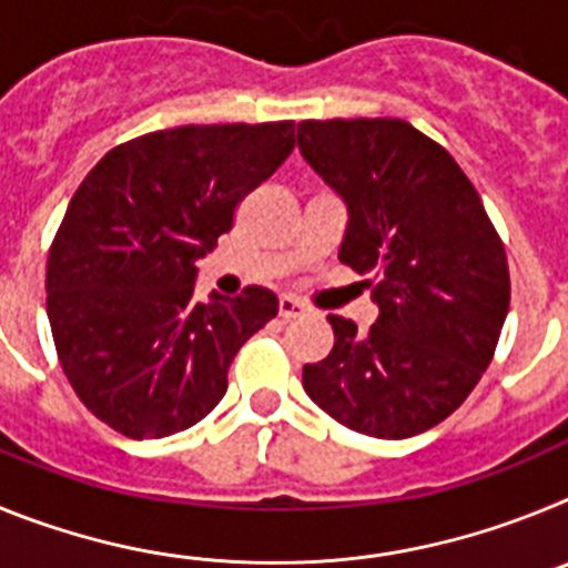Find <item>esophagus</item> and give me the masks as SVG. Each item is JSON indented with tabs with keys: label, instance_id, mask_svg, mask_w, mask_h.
<instances>
[{
	"label": "esophagus",
	"instance_id": "obj_1",
	"mask_svg": "<svg viewBox=\"0 0 568 568\" xmlns=\"http://www.w3.org/2000/svg\"><path fill=\"white\" fill-rule=\"evenodd\" d=\"M304 313V304L295 298H290V295H281L278 298V315L281 318H298V315Z\"/></svg>",
	"mask_w": 568,
	"mask_h": 568
}]
</instances>
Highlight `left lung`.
Segmentation results:
<instances>
[{"mask_svg":"<svg viewBox=\"0 0 568 568\" xmlns=\"http://www.w3.org/2000/svg\"><path fill=\"white\" fill-rule=\"evenodd\" d=\"M298 150L346 204L338 258L378 273L375 324L358 333L327 315L333 353L304 366V389L361 435L426 433L495 355L509 313L504 244L458 162L409 122H301Z\"/></svg>","mask_w":568,"mask_h":568,"instance_id":"8db88e82","label":"left lung"}]
</instances>
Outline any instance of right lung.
Here are the masks:
<instances>
[{
    "instance_id": "right-lung-1",
    "label": "right lung",
    "mask_w": 568,
    "mask_h": 568,
    "mask_svg": "<svg viewBox=\"0 0 568 568\" xmlns=\"http://www.w3.org/2000/svg\"><path fill=\"white\" fill-rule=\"evenodd\" d=\"M293 122L184 124L110 150L84 175L48 255V318L70 386L128 438L199 424L278 298L195 301V261L295 148Z\"/></svg>"
}]
</instances>
